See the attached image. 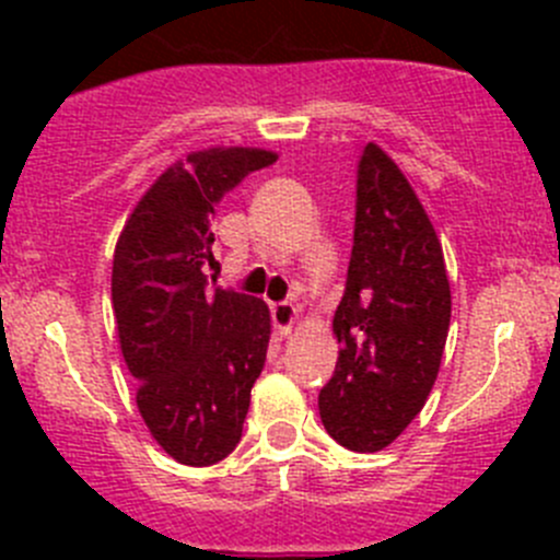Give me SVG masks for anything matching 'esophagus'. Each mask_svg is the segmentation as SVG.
I'll return each mask as SVG.
<instances>
[{
	"label": "esophagus",
	"mask_w": 560,
	"mask_h": 560,
	"mask_svg": "<svg viewBox=\"0 0 560 560\" xmlns=\"http://www.w3.org/2000/svg\"><path fill=\"white\" fill-rule=\"evenodd\" d=\"M270 319H273L276 332H279L281 338H287L298 322V308L292 306V303H273V306H270Z\"/></svg>",
	"instance_id": "esophagus-1"
}]
</instances>
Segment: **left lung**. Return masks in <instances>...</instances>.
I'll use <instances>...</instances> for the list:
<instances>
[{"label": "left lung", "mask_w": 560, "mask_h": 560, "mask_svg": "<svg viewBox=\"0 0 560 560\" xmlns=\"http://www.w3.org/2000/svg\"><path fill=\"white\" fill-rule=\"evenodd\" d=\"M453 295L439 235L400 167L369 143L358 165L354 246L332 316L338 363L319 393L325 431L354 453L389 447L431 395Z\"/></svg>", "instance_id": "8db88e82"}]
</instances>
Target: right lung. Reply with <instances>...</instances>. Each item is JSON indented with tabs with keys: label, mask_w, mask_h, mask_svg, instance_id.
I'll return each instance as SVG.
<instances>
[{
	"label": "right lung",
	"mask_w": 560,
	"mask_h": 560,
	"mask_svg": "<svg viewBox=\"0 0 560 560\" xmlns=\"http://www.w3.org/2000/svg\"><path fill=\"white\" fill-rule=\"evenodd\" d=\"M276 160L244 145L191 151L149 186L118 235L110 295L124 363L145 428L184 466L233 453L265 365L268 306L222 287L211 295L202 268L213 262V206Z\"/></svg>",
	"instance_id": "add662e5"
}]
</instances>
